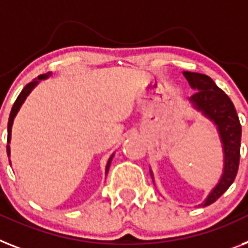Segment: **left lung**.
I'll return each mask as SVG.
<instances>
[{"label":"left lung","mask_w":248,"mask_h":248,"mask_svg":"<svg viewBox=\"0 0 248 248\" xmlns=\"http://www.w3.org/2000/svg\"><path fill=\"white\" fill-rule=\"evenodd\" d=\"M184 76L196 91L190 97V101L216 123L224 149V172L219 184L202 202V206H208L219 199L236 179L241 156L242 128L233 102L210 77L195 72H184Z\"/></svg>","instance_id":"left-lung-1"}]
</instances>
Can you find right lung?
Masks as SVG:
<instances>
[{"label": "right lung", "mask_w": 248, "mask_h": 248, "mask_svg": "<svg viewBox=\"0 0 248 248\" xmlns=\"http://www.w3.org/2000/svg\"><path fill=\"white\" fill-rule=\"evenodd\" d=\"M50 75V73H44V75H40L38 77V79H34V81H31L30 83H28V85L22 89V91L20 92V95L17 96V99H16L15 104L12 105V109H11V112H10V118H9V124H7V143H10V139H11V128H12V123H14V118H15V115L17 114L18 109H20V106L22 105V102L25 101V99L28 97V95L31 92V90L35 87L36 85H38L39 79H43V78H46L48 76ZM7 156H10V147L7 146ZM114 156V155H112ZM112 156L110 157L109 161H108V165H106V173H108V171H109V167H110V163H111V159H112Z\"/></svg>", "instance_id": "right-lung-1"}]
</instances>
